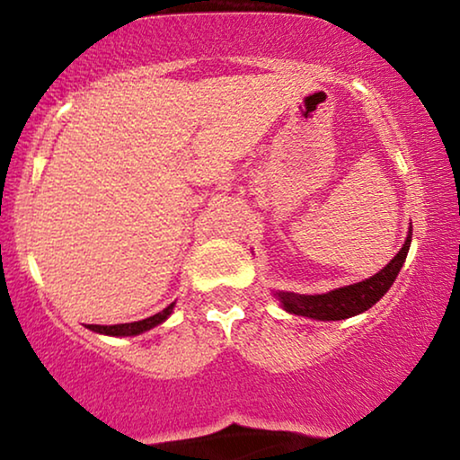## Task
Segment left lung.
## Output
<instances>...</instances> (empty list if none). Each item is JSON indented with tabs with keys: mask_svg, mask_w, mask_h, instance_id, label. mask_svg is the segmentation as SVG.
Wrapping results in <instances>:
<instances>
[{
	"mask_svg": "<svg viewBox=\"0 0 460 460\" xmlns=\"http://www.w3.org/2000/svg\"><path fill=\"white\" fill-rule=\"evenodd\" d=\"M410 243H412V232L405 238L402 252L391 260V264H386L383 270L374 274V277L366 279V281L347 285V288L333 289L330 294L321 296H304L291 294V291H279V300H281L283 308L288 310V313L302 314V317L319 321H340L355 317V314L363 313V310L372 308L374 304L389 291L393 281L397 279L399 270H402Z\"/></svg>",
	"mask_w": 460,
	"mask_h": 460,
	"instance_id": "left-lung-1",
	"label": "left lung"
}]
</instances>
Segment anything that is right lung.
Masks as SVG:
<instances>
[{
  "label": "right lung",
  "mask_w": 460,
  "mask_h": 460,
  "mask_svg": "<svg viewBox=\"0 0 460 460\" xmlns=\"http://www.w3.org/2000/svg\"><path fill=\"white\" fill-rule=\"evenodd\" d=\"M171 310H172V304H171V306H166L164 310H160V313L152 314V317L141 319V321H133V323L88 325V330L99 332V333H107V336H137V333H143V332L152 330V327H156L158 323H163V321L171 314Z\"/></svg>",
  "instance_id": "obj_1"
}]
</instances>
